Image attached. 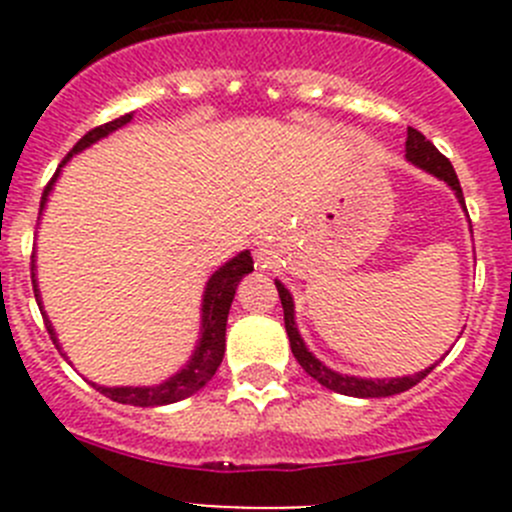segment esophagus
Returning a JSON list of instances; mask_svg holds the SVG:
<instances>
[{
    "label": "esophagus",
    "instance_id": "esophagus-1",
    "mask_svg": "<svg viewBox=\"0 0 512 512\" xmlns=\"http://www.w3.org/2000/svg\"><path fill=\"white\" fill-rule=\"evenodd\" d=\"M257 265L260 267H270L272 265V257H270V250H265V247H262V250H257Z\"/></svg>",
    "mask_w": 512,
    "mask_h": 512
}]
</instances>
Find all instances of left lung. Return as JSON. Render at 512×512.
<instances>
[{"label": "left lung", "instance_id": "left-lung-1", "mask_svg": "<svg viewBox=\"0 0 512 512\" xmlns=\"http://www.w3.org/2000/svg\"><path fill=\"white\" fill-rule=\"evenodd\" d=\"M406 158H409L411 163H416L418 168L433 173L436 178L446 180V183L456 190L463 208H466L461 183H458V175L456 170H453L451 160L443 156V153L438 151V148L433 146L421 131H416V128L411 126L409 131H406ZM275 285H277V292H280L282 309H285V329H287L289 347H292L294 359L299 361V366H302L312 379H317L319 384L327 386V389L337 391V394H344V396H356V399H379V396H394V394H401V391H409L411 386L418 384V381L426 379L428 371L433 369V366H428L426 371H418L414 376H404V379H356V376H344V374H337V371L327 369L322 361L314 359L312 352H307V347H304L302 337H299L297 327H294V304L285 285H282V282H275Z\"/></svg>", "mask_w": 512, "mask_h": 512}]
</instances>
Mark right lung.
Instances as JSON below:
<instances>
[{"label": "right lung", "mask_w": 512, "mask_h": 512, "mask_svg": "<svg viewBox=\"0 0 512 512\" xmlns=\"http://www.w3.org/2000/svg\"><path fill=\"white\" fill-rule=\"evenodd\" d=\"M131 118H133L131 113H126V116L113 118V121L103 123V126L91 128V131L86 133V136L81 138V141L76 143L74 148H71L69 156L61 160V165H64L66 160L74 156V153L84 151L86 146L96 143L98 138L108 136V133L116 131V128L126 126ZM61 165H59V168H61ZM56 175H59V170H56L54 178L46 183L44 195H41L39 210L44 208L46 195H49V190H51V185H54ZM252 270H255V262H252L250 252L245 250V252H240L237 257H232L227 265L220 267V270L215 272L213 277H210L208 287H205V299H203V337H200V344H198V349H195L190 364L185 366L180 374H175L173 379L165 381V384L146 386V389H141V386H136V389H131V386H121V389H106V386H96L94 384L96 389L101 391L103 396H108L111 401H118V404L143 406V409H148V406L175 404V401L188 399V396H193L195 391L203 389V386L208 384V381L215 376L220 361H223L227 314H230V304H232V297H235L237 282H240L242 277H245L247 272H252ZM32 282H34V297H36V302H39V289H36L34 275H32ZM44 324H46V332H49L51 342L56 344V334H54V329H51L49 319H46V317H44ZM56 347H59V344H56Z\"/></svg>", "instance_id": "1"}]
</instances>
